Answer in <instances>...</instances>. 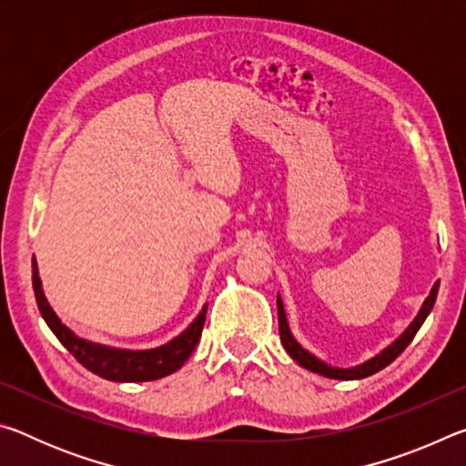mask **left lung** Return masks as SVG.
<instances>
[{
  "instance_id": "1",
  "label": "left lung",
  "mask_w": 466,
  "mask_h": 466,
  "mask_svg": "<svg viewBox=\"0 0 466 466\" xmlns=\"http://www.w3.org/2000/svg\"><path fill=\"white\" fill-rule=\"evenodd\" d=\"M438 288L440 283H436L431 289V294L425 299L420 314H417L415 320L411 322V327H409L403 335H400L397 341H394L390 347H386V350L380 353V356H376L374 360L366 361V364H361L358 368H350V370H341V368H330L327 366L325 361H320L309 353L306 350H302V345H299L294 337H291L289 329H288V319H286V312H283V304L281 299L278 298V314H279V335H281V343L286 347V351L289 353L291 360H296L299 366L310 370V372H317L322 374L327 378H337V380H358V378H366V376H372L376 372H380L382 368H386L389 364H392L394 360H397L400 353L405 351V347L413 341V337L420 327L423 325V320L428 319L430 310L433 309V304H436V296H438Z\"/></svg>"
}]
</instances>
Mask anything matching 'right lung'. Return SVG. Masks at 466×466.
<instances>
[{
  "label": "right lung",
  "instance_id": "obj_1",
  "mask_svg": "<svg viewBox=\"0 0 466 466\" xmlns=\"http://www.w3.org/2000/svg\"><path fill=\"white\" fill-rule=\"evenodd\" d=\"M33 288L38 310H41L45 322L49 325L55 337L63 343V347H67V351L72 353L84 368H88L90 372L113 382L157 380V378L177 372V370L188 360V356L195 351L197 343H199L201 330L205 325V312H208V309H203L199 317L193 320V325L188 327L183 335H178L175 341L157 347V350L121 351L84 341V339L76 337L66 325H61L57 314L53 312L43 294L41 279H38L36 269L33 273Z\"/></svg>",
  "mask_w": 466,
  "mask_h": 466
}]
</instances>
